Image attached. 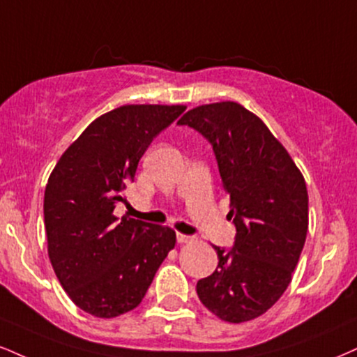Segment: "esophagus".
<instances>
[{
  "mask_svg": "<svg viewBox=\"0 0 357 357\" xmlns=\"http://www.w3.org/2000/svg\"><path fill=\"white\" fill-rule=\"evenodd\" d=\"M176 239H178L179 244H186V243H191L192 241V236L178 233V234H176Z\"/></svg>",
  "mask_w": 357,
  "mask_h": 357,
  "instance_id": "1",
  "label": "esophagus"
}]
</instances>
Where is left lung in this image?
<instances>
[{
  "label": "left lung",
  "mask_w": 357,
  "mask_h": 357,
  "mask_svg": "<svg viewBox=\"0 0 357 357\" xmlns=\"http://www.w3.org/2000/svg\"><path fill=\"white\" fill-rule=\"evenodd\" d=\"M178 124L213 144L236 226L231 251L213 246L220 263L197 281V296L221 321H252L281 298L301 256L309 222L304 176L263 119L239 102L196 106Z\"/></svg>",
  "instance_id": "1"
}]
</instances>
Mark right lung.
Wrapping results in <instances>:
<instances>
[{
    "mask_svg": "<svg viewBox=\"0 0 357 357\" xmlns=\"http://www.w3.org/2000/svg\"><path fill=\"white\" fill-rule=\"evenodd\" d=\"M183 105H124L81 132L51 171L45 190L48 256L76 306L96 317L139 306L154 274L174 248L167 226L116 218L126 184L153 137Z\"/></svg>",
    "mask_w": 357,
    "mask_h": 357,
    "instance_id": "right-lung-1",
    "label": "right lung"
}]
</instances>
